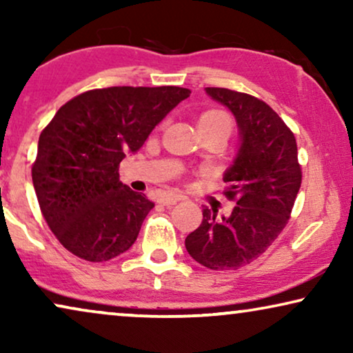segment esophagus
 I'll list each match as a JSON object with an SVG mask.
<instances>
[{"label":"esophagus","instance_id":"1","mask_svg":"<svg viewBox=\"0 0 353 353\" xmlns=\"http://www.w3.org/2000/svg\"><path fill=\"white\" fill-rule=\"evenodd\" d=\"M178 201H180V196H175V194L162 196L161 199H159V202H161L162 205H167V207H172V205H175Z\"/></svg>","mask_w":353,"mask_h":353}]
</instances>
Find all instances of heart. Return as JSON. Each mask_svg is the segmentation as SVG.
Wrapping results in <instances>:
<instances>
[{"instance_id": "1", "label": "heart", "mask_w": 353, "mask_h": 353, "mask_svg": "<svg viewBox=\"0 0 353 353\" xmlns=\"http://www.w3.org/2000/svg\"><path fill=\"white\" fill-rule=\"evenodd\" d=\"M199 125H219V127H223L230 132L231 125H233V120H231V117L225 112V110L210 109V110H205L204 114H201Z\"/></svg>"}]
</instances>
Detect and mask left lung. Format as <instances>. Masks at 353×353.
<instances>
[{"mask_svg": "<svg viewBox=\"0 0 353 353\" xmlns=\"http://www.w3.org/2000/svg\"><path fill=\"white\" fill-rule=\"evenodd\" d=\"M236 117L241 146L223 181L236 201L230 216L202 209L199 228L186 236L188 254L210 270H238L267 250L291 216L302 170L291 128L262 99L228 88H205Z\"/></svg>", "mask_w": 353, "mask_h": 353, "instance_id": "left-lung-1", "label": "left lung"}]
</instances>
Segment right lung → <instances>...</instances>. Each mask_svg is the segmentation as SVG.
Segmentation results:
<instances>
[{"label": "right lung", "mask_w": 353, "mask_h": 353, "mask_svg": "<svg viewBox=\"0 0 353 353\" xmlns=\"http://www.w3.org/2000/svg\"><path fill=\"white\" fill-rule=\"evenodd\" d=\"M190 93L180 86L90 90L46 125L32 180L48 226L69 252L108 262L132 248L154 204L119 180V165Z\"/></svg>", "instance_id": "1"}]
</instances>
